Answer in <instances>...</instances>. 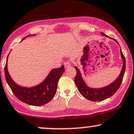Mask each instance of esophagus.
Returning a JSON list of instances; mask_svg holds the SVG:
<instances>
[{
  "instance_id": "1",
  "label": "esophagus",
  "mask_w": 134,
  "mask_h": 134,
  "mask_svg": "<svg viewBox=\"0 0 134 134\" xmlns=\"http://www.w3.org/2000/svg\"><path fill=\"white\" fill-rule=\"evenodd\" d=\"M64 66H65V68H67V67H70V61H69V60L65 61V62L64 63Z\"/></svg>"
}]
</instances>
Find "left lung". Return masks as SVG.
<instances>
[{"label":"left lung","instance_id":"8db88e82","mask_svg":"<svg viewBox=\"0 0 134 134\" xmlns=\"http://www.w3.org/2000/svg\"><path fill=\"white\" fill-rule=\"evenodd\" d=\"M102 34L106 37H108L107 35L104 34V33H102ZM114 40L117 42V41L115 39ZM120 55H121L122 59H123V66H122V70L120 75L117 77V79L112 83L101 88H93L87 86L82 78L80 70H79V69L77 67H74L77 72L74 81H75V83L76 84L79 91L80 92V93H81V95L83 97L91 101L98 102V101L104 100L110 97L113 96L114 93L117 91V90L119 89L120 85H121L125 70V59L121 51V49H120Z\"/></svg>","mask_w":134,"mask_h":134}]
</instances>
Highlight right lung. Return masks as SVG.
Instances as JSON below:
<instances>
[{
  "mask_svg": "<svg viewBox=\"0 0 134 134\" xmlns=\"http://www.w3.org/2000/svg\"><path fill=\"white\" fill-rule=\"evenodd\" d=\"M7 59L4 68L5 77L8 85L17 99L29 105L40 106L49 102L54 98L57 91L58 81L65 70L64 65L52 69L46 79L40 84L33 87L26 88L16 84L11 79L7 70Z\"/></svg>",
  "mask_w": 134,
  "mask_h": 134,
  "instance_id": "obj_1",
  "label": "right lung"
}]
</instances>
